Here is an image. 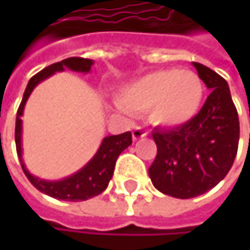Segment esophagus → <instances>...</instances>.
<instances>
[{"mask_svg": "<svg viewBox=\"0 0 250 250\" xmlns=\"http://www.w3.org/2000/svg\"><path fill=\"white\" fill-rule=\"evenodd\" d=\"M131 136H133V140H139V139H143L147 136V133L142 128V127H134L133 131H131Z\"/></svg>", "mask_w": 250, "mask_h": 250, "instance_id": "1", "label": "esophagus"}]
</instances>
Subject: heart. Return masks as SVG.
Masks as SVG:
<instances>
[{
  "label": "heart",
  "mask_w": 250,
  "mask_h": 250,
  "mask_svg": "<svg viewBox=\"0 0 250 250\" xmlns=\"http://www.w3.org/2000/svg\"><path fill=\"white\" fill-rule=\"evenodd\" d=\"M204 100V83L192 71L164 69L131 81L117 92V104L127 113L150 110V122L179 127L191 122Z\"/></svg>",
  "instance_id": "b5f03b06"
}]
</instances>
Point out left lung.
I'll return each instance as SVG.
<instances>
[{"label":"left lung","mask_w":250,"mask_h":250,"mask_svg":"<svg viewBox=\"0 0 250 250\" xmlns=\"http://www.w3.org/2000/svg\"><path fill=\"white\" fill-rule=\"evenodd\" d=\"M192 65L211 92L187 125L153 130L158 153L149 168L156 189L182 200L207 192L225 178L234 162L240 131L225 78L201 63Z\"/></svg>","instance_id":"left-lung-1"}]
</instances>
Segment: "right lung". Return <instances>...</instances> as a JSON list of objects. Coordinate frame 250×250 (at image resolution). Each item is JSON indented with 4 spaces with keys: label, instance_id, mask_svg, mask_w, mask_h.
I'll return each mask as SVG.
<instances>
[{
    "label": "right lung",
    "instance_id": "1",
    "mask_svg": "<svg viewBox=\"0 0 250 250\" xmlns=\"http://www.w3.org/2000/svg\"><path fill=\"white\" fill-rule=\"evenodd\" d=\"M94 65L92 59H83V58H68L63 59L58 63H53L39 74L33 76L24 91L21 104L17 111V119H16V146H17V155L21 162V168L24 171L25 176L28 181L43 194L58 198V200H65V201H85L88 198H92L98 194H101L107 187L110 179L113 178L116 161L119 155L127 149L131 145V133L125 131L122 134H113L107 136L103 139L97 153L79 169L75 174L65 176L59 181H49L39 178L36 175L30 174V171L25 168L24 161H23V113L24 107L30 94L33 89L44 79L49 76L55 75L56 72H63L65 69L81 72V74H88L91 71V66Z\"/></svg>",
    "mask_w": 250,
    "mask_h": 250
}]
</instances>
